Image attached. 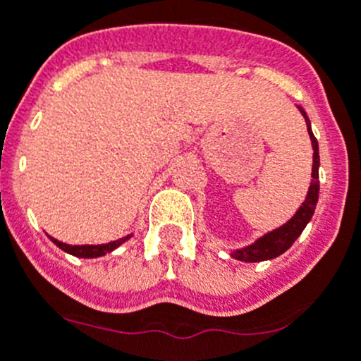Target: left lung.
Wrapping results in <instances>:
<instances>
[{"label":"left lung","instance_id":"8db88e82","mask_svg":"<svg viewBox=\"0 0 361 361\" xmlns=\"http://www.w3.org/2000/svg\"><path fill=\"white\" fill-rule=\"evenodd\" d=\"M299 111L302 112L306 125H308V134L312 137V147H313V171H312V186H310L308 197L302 202V206L299 207L295 214H293L292 220H288L284 226H281L279 229L272 231V233L264 234L263 238L252 243V245L245 247V249L236 250L233 252L234 259L247 261V263H256V261H264L277 257L279 254H283L284 250H288L292 247L293 241L300 236V233L304 231L306 224L312 220L313 213H315L317 200H319V143H317V137L312 132V125H310L308 116L304 112L302 107H299Z\"/></svg>","mask_w":361,"mask_h":361}]
</instances>
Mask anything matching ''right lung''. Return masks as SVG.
Here are the masks:
<instances>
[{"mask_svg":"<svg viewBox=\"0 0 361 361\" xmlns=\"http://www.w3.org/2000/svg\"><path fill=\"white\" fill-rule=\"evenodd\" d=\"M128 238H130V236L120 238V240L111 241V243H105V245H68V243H62V241L55 240V238H49V240H51L53 243L59 247V249H62L64 252L73 254V256H77V257H100V256H105L107 252H112L116 247H120L121 243H125Z\"/></svg>","mask_w":361,"mask_h":361,"instance_id":"right-lung-1","label":"right lung"}]
</instances>
